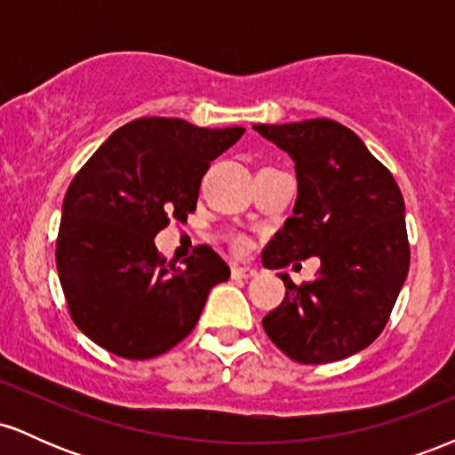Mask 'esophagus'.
Segmentation results:
<instances>
[{"label": "esophagus", "mask_w": 455, "mask_h": 455, "mask_svg": "<svg viewBox=\"0 0 455 455\" xmlns=\"http://www.w3.org/2000/svg\"><path fill=\"white\" fill-rule=\"evenodd\" d=\"M259 271L250 265H233L231 267V275L235 280H248V278H257Z\"/></svg>", "instance_id": "1"}]
</instances>
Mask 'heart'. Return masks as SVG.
Returning a JSON list of instances; mask_svg holds the SVG:
<instances>
[{
  "instance_id": "obj_1",
  "label": "heart",
  "mask_w": 455,
  "mask_h": 455,
  "mask_svg": "<svg viewBox=\"0 0 455 455\" xmlns=\"http://www.w3.org/2000/svg\"><path fill=\"white\" fill-rule=\"evenodd\" d=\"M235 250H245V239L243 237H233Z\"/></svg>"
}]
</instances>
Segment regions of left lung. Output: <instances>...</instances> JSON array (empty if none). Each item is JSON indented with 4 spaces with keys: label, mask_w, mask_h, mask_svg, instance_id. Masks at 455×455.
I'll return each instance as SVG.
<instances>
[{
    "label": "left lung",
    "mask_w": 455,
    "mask_h": 455,
    "mask_svg": "<svg viewBox=\"0 0 455 455\" xmlns=\"http://www.w3.org/2000/svg\"><path fill=\"white\" fill-rule=\"evenodd\" d=\"M295 162L293 216L263 250L282 269L321 259L312 282L286 286L263 318L269 340L299 363H329L370 347L387 325L409 274L404 198L363 140L333 119L252 126Z\"/></svg>",
    "instance_id": "8db88e82"
}]
</instances>
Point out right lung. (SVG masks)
<instances>
[{
	"mask_svg": "<svg viewBox=\"0 0 455 455\" xmlns=\"http://www.w3.org/2000/svg\"><path fill=\"white\" fill-rule=\"evenodd\" d=\"M245 130L143 117L108 137L64 196L57 274L72 321L98 347L151 359L196 325L207 295L231 269L210 245L186 267L166 265L154 237L196 210L203 175Z\"/></svg>",
	"mask_w": 455,
	"mask_h": 455,
	"instance_id": "obj_1",
	"label": "right lung"
}]
</instances>
